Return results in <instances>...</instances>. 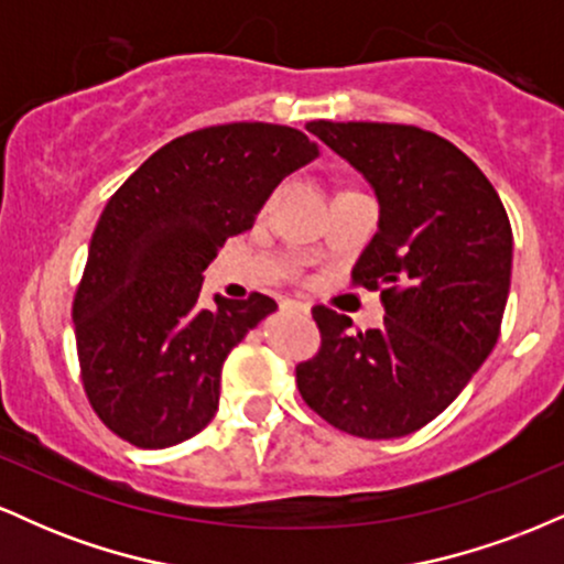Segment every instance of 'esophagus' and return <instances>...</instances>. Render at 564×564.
I'll return each instance as SVG.
<instances>
[{
  "mask_svg": "<svg viewBox=\"0 0 564 564\" xmlns=\"http://www.w3.org/2000/svg\"><path fill=\"white\" fill-rule=\"evenodd\" d=\"M281 307L296 310V313H304V315H307V313H310V307H307V304H304V302H294V300H286V302H283V304H281Z\"/></svg>",
  "mask_w": 564,
  "mask_h": 564,
  "instance_id": "obj_1",
  "label": "esophagus"
}]
</instances>
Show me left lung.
<instances>
[{
  "label": "left lung",
  "mask_w": 564,
  "mask_h": 564,
  "mask_svg": "<svg viewBox=\"0 0 564 564\" xmlns=\"http://www.w3.org/2000/svg\"><path fill=\"white\" fill-rule=\"evenodd\" d=\"M373 185L379 230L352 283L381 291L384 326L315 304L321 349L296 366L302 400L336 430H422L494 352L511 281V225L496 187L453 142L411 124L310 121Z\"/></svg>",
  "instance_id": "obj_1"
}]
</instances>
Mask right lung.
<instances>
[{"mask_svg": "<svg viewBox=\"0 0 564 564\" xmlns=\"http://www.w3.org/2000/svg\"><path fill=\"white\" fill-rule=\"evenodd\" d=\"M315 156L300 129L236 121L166 142L113 193L74 294L82 384L113 435L170 448L212 422L225 358L275 302L200 307V273Z\"/></svg>", "mask_w": 564, "mask_h": 564, "instance_id": "1", "label": "right lung"}]
</instances>
